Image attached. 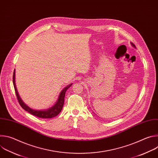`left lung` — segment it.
Wrapping results in <instances>:
<instances>
[{"label":"left lung","instance_id":"8db88e82","mask_svg":"<svg viewBox=\"0 0 158 158\" xmlns=\"http://www.w3.org/2000/svg\"><path fill=\"white\" fill-rule=\"evenodd\" d=\"M131 46L133 47V48H136V46H135V45L133 44V43H132V42H131Z\"/></svg>","mask_w":158,"mask_h":158}]
</instances>
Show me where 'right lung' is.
Listing matches in <instances>:
<instances>
[{"label":"right lung","instance_id":"right-lung-1","mask_svg":"<svg viewBox=\"0 0 158 158\" xmlns=\"http://www.w3.org/2000/svg\"><path fill=\"white\" fill-rule=\"evenodd\" d=\"M15 71L14 69V74H13V84H14L15 92L16 96L18 99L19 103L20 104V105L21 106V107L22 108H23L25 110L29 112V113H31V114L37 117H39L40 118H46V119L52 118H54V117L57 116L60 113V112L62 110V109L64 104V98H65V94L66 91L72 85V84L67 85L65 87H64L62 90V91L60 93V94L58 97V99H57L56 103L53 106H52L50 108L47 109L35 110V109H33L31 108L30 107H29L20 98V96L18 93L16 85H15Z\"/></svg>","mask_w":158,"mask_h":158}]
</instances>
